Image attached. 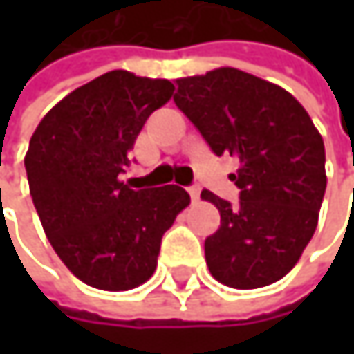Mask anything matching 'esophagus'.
Masks as SVG:
<instances>
[{"label":"esophagus","instance_id":"esophagus-1","mask_svg":"<svg viewBox=\"0 0 354 354\" xmlns=\"http://www.w3.org/2000/svg\"><path fill=\"white\" fill-rule=\"evenodd\" d=\"M188 194H190V198H192V203H198V201H201V190H198L196 186H192V188H188Z\"/></svg>","mask_w":354,"mask_h":354}]
</instances>
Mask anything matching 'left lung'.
Here are the masks:
<instances>
[{"label": "left lung", "instance_id": "left-lung-1", "mask_svg": "<svg viewBox=\"0 0 354 354\" xmlns=\"http://www.w3.org/2000/svg\"><path fill=\"white\" fill-rule=\"evenodd\" d=\"M176 106L217 156H236L240 203L211 190L221 225L205 240L211 274L234 289L283 279L318 227L326 192L324 139L287 90L252 73L219 67L176 80Z\"/></svg>", "mask_w": 354, "mask_h": 354}]
</instances>
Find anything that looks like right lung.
I'll return each mask as SVG.
<instances>
[{"label": "right lung", "mask_w": 354, "mask_h": 354, "mask_svg": "<svg viewBox=\"0 0 354 354\" xmlns=\"http://www.w3.org/2000/svg\"><path fill=\"white\" fill-rule=\"evenodd\" d=\"M172 92L168 80L114 69L57 102L30 137L24 166L42 230L90 287L129 291L149 281L162 236L190 203L176 184L120 182L145 120Z\"/></svg>", "instance_id": "right-lung-1"}]
</instances>
